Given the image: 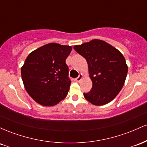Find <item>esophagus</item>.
Wrapping results in <instances>:
<instances>
[{
	"label": "esophagus",
	"mask_w": 147,
	"mask_h": 147,
	"mask_svg": "<svg viewBox=\"0 0 147 147\" xmlns=\"http://www.w3.org/2000/svg\"><path fill=\"white\" fill-rule=\"evenodd\" d=\"M82 78H83V75H82V74H80V75H79V77H77V78L75 79V81L77 82H79L81 80H82Z\"/></svg>",
	"instance_id": "34e87169"
}]
</instances>
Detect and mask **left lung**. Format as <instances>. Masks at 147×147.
I'll use <instances>...</instances> for the list:
<instances>
[{"instance_id": "1", "label": "left lung", "mask_w": 147, "mask_h": 147, "mask_svg": "<svg viewBox=\"0 0 147 147\" xmlns=\"http://www.w3.org/2000/svg\"><path fill=\"white\" fill-rule=\"evenodd\" d=\"M74 49L87 61L91 90L84 96L88 102L102 106L111 102L122 88L128 72L125 59L119 50L102 40L94 39Z\"/></svg>"}]
</instances>
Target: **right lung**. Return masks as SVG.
<instances>
[{
  "instance_id": "right-lung-1",
  "label": "right lung",
  "mask_w": 147,
  "mask_h": 147,
  "mask_svg": "<svg viewBox=\"0 0 147 147\" xmlns=\"http://www.w3.org/2000/svg\"><path fill=\"white\" fill-rule=\"evenodd\" d=\"M72 47L51 43L34 50L21 68L25 90L45 106H55L68 95L70 81L65 59Z\"/></svg>"
}]
</instances>
